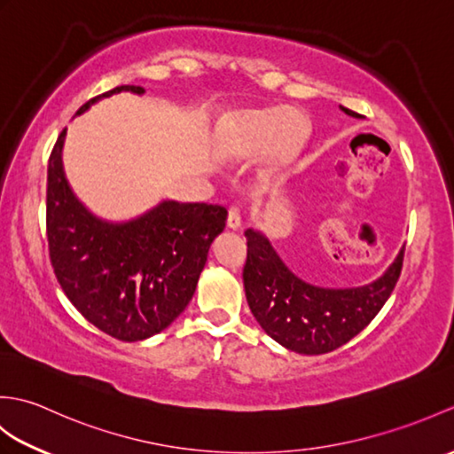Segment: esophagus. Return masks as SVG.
Wrapping results in <instances>:
<instances>
[{"instance_id":"obj_1","label":"esophagus","mask_w":454,"mask_h":454,"mask_svg":"<svg viewBox=\"0 0 454 454\" xmlns=\"http://www.w3.org/2000/svg\"><path fill=\"white\" fill-rule=\"evenodd\" d=\"M226 224H228V228H232V230H238L239 226H242V215H239L238 207H230Z\"/></svg>"}]
</instances>
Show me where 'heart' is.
<instances>
[{"label":"heart","mask_w":454,"mask_h":454,"mask_svg":"<svg viewBox=\"0 0 454 454\" xmlns=\"http://www.w3.org/2000/svg\"><path fill=\"white\" fill-rule=\"evenodd\" d=\"M304 138V121L293 109H254L234 121V144L244 156L271 148L275 163L291 160Z\"/></svg>","instance_id":"heart-1"}]
</instances>
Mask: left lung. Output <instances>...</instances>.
Segmentation results:
<instances>
[{
    "instance_id": "obj_1",
    "label": "left lung",
    "mask_w": 454,
    "mask_h": 454,
    "mask_svg": "<svg viewBox=\"0 0 454 454\" xmlns=\"http://www.w3.org/2000/svg\"><path fill=\"white\" fill-rule=\"evenodd\" d=\"M349 117H361L341 107ZM244 288L249 310L277 343L302 355L330 353L351 341L380 312L396 286L403 247L388 271L356 288H322L304 283L257 230H246Z\"/></svg>"
}]
</instances>
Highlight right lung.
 Returning <instances> with one entry per match:
<instances>
[{
	"label": "right lung",
	"instance_id": "obj_1",
	"mask_svg": "<svg viewBox=\"0 0 454 454\" xmlns=\"http://www.w3.org/2000/svg\"><path fill=\"white\" fill-rule=\"evenodd\" d=\"M144 93L119 85L113 93ZM66 129L48 158L46 238L54 275L85 320L121 341L160 333L195 294L208 247L226 226L224 207L163 200L137 220L113 224L75 199L62 169Z\"/></svg>",
	"mask_w": 454,
	"mask_h": 454
}]
</instances>
